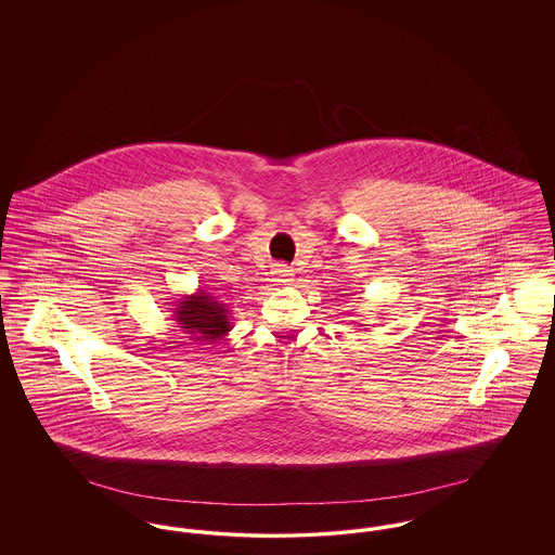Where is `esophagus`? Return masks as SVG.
Returning <instances> with one entry per match:
<instances>
[{
  "label": "esophagus",
  "instance_id": "esophagus-1",
  "mask_svg": "<svg viewBox=\"0 0 555 555\" xmlns=\"http://www.w3.org/2000/svg\"><path fill=\"white\" fill-rule=\"evenodd\" d=\"M270 274H272V281L276 285H289L291 281H293V270L287 264L274 266Z\"/></svg>",
  "mask_w": 555,
  "mask_h": 555
}]
</instances>
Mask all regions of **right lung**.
Listing matches in <instances>:
<instances>
[{
	"label": "right lung",
	"instance_id": "add662e5",
	"mask_svg": "<svg viewBox=\"0 0 555 555\" xmlns=\"http://www.w3.org/2000/svg\"><path fill=\"white\" fill-rule=\"evenodd\" d=\"M175 306L177 308H172V320L193 341L216 344L233 328L229 317L231 312L210 291L197 289L177 299Z\"/></svg>",
	"mask_w": 555,
	"mask_h": 555
}]
</instances>
